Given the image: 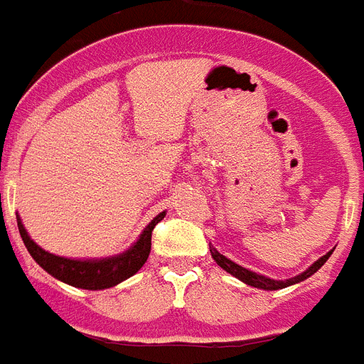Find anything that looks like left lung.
Returning a JSON list of instances; mask_svg holds the SVG:
<instances>
[{
    "mask_svg": "<svg viewBox=\"0 0 364 364\" xmlns=\"http://www.w3.org/2000/svg\"><path fill=\"white\" fill-rule=\"evenodd\" d=\"M209 250H210V255H213V259L216 261V264H218L220 268H224L225 272H229L231 276H235L237 279L244 281L246 285L250 287H255V289H262V291H277V289H285V287H291L294 285V283H300V281L307 279V277H311L314 274V272H318L320 268H322V264L329 259V255L333 253L328 252L326 255H322V257L318 259V261H314L313 264H311L309 268L305 272H301L300 276L296 277H291V279H270V277L267 276H261V274H257V272H252L248 270V268L240 267V264H237V262H233L231 259H228L225 255H222V253L218 252L216 248H213L209 244Z\"/></svg>",
    "mask_w": 364,
    "mask_h": 364,
    "instance_id": "obj_1",
    "label": "left lung"
}]
</instances>
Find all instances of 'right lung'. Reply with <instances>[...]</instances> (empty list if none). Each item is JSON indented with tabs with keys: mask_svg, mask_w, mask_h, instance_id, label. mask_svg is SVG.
I'll list each match as a JSON object with an SVG mask.
<instances>
[{
	"mask_svg": "<svg viewBox=\"0 0 364 364\" xmlns=\"http://www.w3.org/2000/svg\"><path fill=\"white\" fill-rule=\"evenodd\" d=\"M166 213H159L142 231L133 246L129 250H125L120 255L105 259H68L59 257L53 253L42 250L31 237L27 235L26 228L21 224L20 216L18 218V229H20L21 240L26 244L27 252L31 253V257L35 259L48 274L57 277L63 283H68L77 289H87V291H102V289H111V287L118 285L124 279L131 277L133 274L144 267V262L148 261V255L151 252V231L155 225L164 218Z\"/></svg>",
	"mask_w": 364,
	"mask_h": 364,
	"instance_id": "add662e5",
	"label": "right lung"
}]
</instances>
